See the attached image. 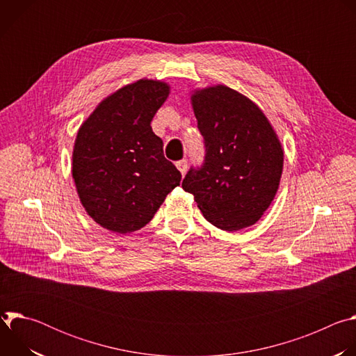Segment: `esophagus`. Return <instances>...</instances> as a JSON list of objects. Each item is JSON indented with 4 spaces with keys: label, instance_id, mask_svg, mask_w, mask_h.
Segmentation results:
<instances>
[{
    "label": "esophagus",
    "instance_id": "1",
    "mask_svg": "<svg viewBox=\"0 0 356 356\" xmlns=\"http://www.w3.org/2000/svg\"><path fill=\"white\" fill-rule=\"evenodd\" d=\"M187 165H188V162H187L186 159H181V161L176 162V166H177V169L180 170V173H181V175H184V173H186V170H187Z\"/></svg>",
    "mask_w": 356,
    "mask_h": 356
}]
</instances>
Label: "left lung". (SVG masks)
Masks as SVG:
<instances>
[{
	"mask_svg": "<svg viewBox=\"0 0 356 356\" xmlns=\"http://www.w3.org/2000/svg\"><path fill=\"white\" fill-rule=\"evenodd\" d=\"M204 161L181 187L204 218L224 231L255 224L270 206L283 169L282 145L265 114L241 92L216 86L191 97Z\"/></svg>",
	"mask_w": 356,
	"mask_h": 356,
	"instance_id": "obj_1",
	"label": "left lung"
}]
</instances>
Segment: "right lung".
Wrapping results in <instances>:
<instances>
[{"label":"right lung","mask_w":356,"mask_h":356,"mask_svg":"<svg viewBox=\"0 0 356 356\" xmlns=\"http://www.w3.org/2000/svg\"><path fill=\"white\" fill-rule=\"evenodd\" d=\"M168 95L162 81L128 84L101 101L79 129L73 179L83 207L101 227L118 234L140 229L180 184L181 173L150 127Z\"/></svg>","instance_id":"obj_1"}]
</instances>
